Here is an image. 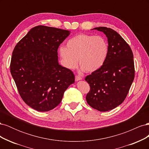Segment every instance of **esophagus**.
Here are the masks:
<instances>
[{
	"label": "esophagus",
	"instance_id": "34e87169",
	"mask_svg": "<svg viewBox=\"0 0 149 149\" xmlns=\"http://www.w3.org/2000/svg\"><path fill=\"white\" fill-rule=\"evenodd\" d=\"M81 79H82V78L81 77V76H78V75H76L75 76V80L76 81H79V80H81Z\"/></svg>",
	"mask_w": 149,
	"mask_h": 149
}]
</instances>
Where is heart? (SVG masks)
<instances>
[{
    "label": "heart",
    "instance_id": "1",
    "mask_svg": "<svg viewBox=\"0 0 149 149\" xmlns=\"http://www.w3.org/2000/svg\"><path fill=\"white\" fill-rule=\"evenodd\" d=\"M108 44L100 36L79 34L70 38L66 46L59 48L63 63L70 70H74L79 65L87 73L100 69L108 55Z\"/></svg>",
    "mask_w": 149,
    "mask_h": 149
}]
</instances>
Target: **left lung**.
Returning <instances> with one entry per match:
<instances>
[{"label": "left lung", "instance_id": "obj_1", "mask_svg": "<svg viewBox=\"0 0 149 149\" xmlns=\"http://www.w3.org/2000/svg\"><path fill=\"white\" fill-rule=\"evenodd\" d=\"M92 30L106 35L109 50L101 68L85 78L90 86L86 99L94 109L106 112L119 106L127 96L134 79V56L129 45L114 30L104 26Z\"/></svg>", "mask_w": 149, "mask_h": 149}]
</instances>
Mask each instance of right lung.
<instances>
[{
	"label": "right lung",
	"mask_w": 149,
	"mask_h": 149,
	"mask_svg": "<svg viewBox=\"0 0 149 149\" xmlns=\"http://www.w3.org/2000/svg\"><path fill=\"white\" fill-rule=\"evenodd\" d=\"M70 31L43 25L31 29L13 49L10 72L24 101L40 112L61 102L74 83L70 70L58 63V48Z\"/></svg>",
	"instance_id": "obj_1"
}]
</instances>
